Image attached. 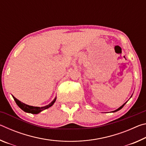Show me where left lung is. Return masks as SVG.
Segmentation results:
<instances>
[{
  "label": "left lung",
  "mask_w": 146,
  "mask_h": 146,
  "mask_svg": "<svg viewBox=\"0 0 146 146\" xmlns=\"http://www.w3.org/2000/svg\"><path fill=\"white\" fill-rule=\"evenodd\" d=\"M125 103H126V102H125ZM125 104H123L122 106H121L119 108H118V109H117V110H115V111H112V112H116V111H119L120 110H121V109H122V108L123 107V106H124V105L125 104Z\"/></svg>",
  "instance_id": "8db88e82"
}]
</instances>
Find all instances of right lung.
Here are the masks:
<instances>
[{
    "label": "right lung",
    "mask_w": 146,
    "mask_h": 146,
    "mask_svg": "<svg viewBox=\"0 0 146 146\" xmlns=\"http://www.w3.org/2000/svg\"><path fill=\"white\" fill-rule=\"evenodd\" d=\"M12 97H13V98H14V100L15 101L17 106H18L21 110H23L24 111H25L26 113H32V114H38V113L41 112L42 111L46 110V109H48L49 107H51V106H52L56 99V97H55V99H54L50 104H49L48 105H47L46 106H44V107H35V106L27 105L26 104L21 102V101L19 100L18 99H17L15 97H13V95H12Z\"/></svg>",
    "instance_id": "add662e5"
}]
</instances>
